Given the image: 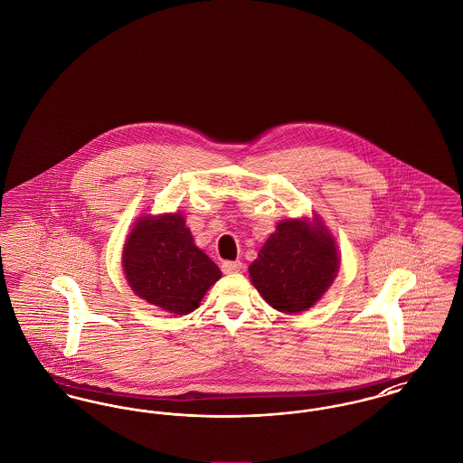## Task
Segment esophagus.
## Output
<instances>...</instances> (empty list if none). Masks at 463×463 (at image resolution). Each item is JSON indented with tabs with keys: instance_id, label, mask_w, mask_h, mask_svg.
Returning a JSON list of instances; mask_svg holds the SVG:
<instances>
[{
	"instance_id": "esophagus-1",
	"label": "esophagus",
	"mask_w": 463,
	"mask_h": 463,
	"mask_svg": "<svg viewBox=\"0 0 463 463\" xmlns=\"http://www.w3.org/2000/svg\"><path fill=\"white\" fill-rule=\"evenodd\" d=\"M242 269H244L242 261H222V263H221V270H222L224 274H237V272H241Z\"/></svg>"
}]
</instances>
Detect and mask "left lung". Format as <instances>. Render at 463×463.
<instances>
[{
  "mask_svg": "<svg viewBox=\"0 0 463 463\" xmlns=\"http://www.w3.org/2000/svg\"><path fill=\"white\" fill-rule=\"evenodd\" d=\"M339 263L335 241L319 217L286 219L260 249L249 276L269 306L295 314L325 295Z\"/></svg>",
  "mask_w": 463,
  "mask_h": 463,
  "instance_id": "left-lung-1",
  "label": "left lung"
}]
</instances>
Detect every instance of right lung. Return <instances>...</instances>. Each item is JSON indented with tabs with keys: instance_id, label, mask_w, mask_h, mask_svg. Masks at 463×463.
Masks as SVG:
<instances>
[{
	"instance_id": "add662e5",
	"label": "right lung",
	"mask_w": 463,
	"mask_h": 463,
	"mask_svg": "<svg viewBox=\"0 0 463 463\" xmlns=\"http://www.w3.org/2000/svg\"><path fill=\"white\" fill-rule=\"evenodd\" d=\"M123 267L135 295L177 316L198 307L221 278L216 263L194 246L179 213L140 217L126 239Z\"/></svg>"
}]
</instances>
